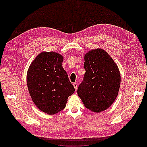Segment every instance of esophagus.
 Masks as SVG:
<instances>
[{"instance_id": "1", "label": "esophagus", "mask_w": 147, "mask_h": 147, "mask_svg": "<svg viewBox=\"0 0 147 147\" xmlns=\"http://www.w3.org/2000/svg\"><path fill=\"white\" fill-rule=\"evenodd\" d=\"M73 85H74V88H75V91H77V87H78V84H77V83H74L73 84Z\"/></svg>"}]
</instances>
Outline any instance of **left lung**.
<instances>
[{
	"label": "left lung",
	"mask_w": 147,
	"mask_h": 147,
	"mask_svg": "<svg viewBox=\"0 0 147 147\" xmlns=\"http://www.w3.org/2000/svg\"><path fill=\"white\" fill-rule=\"evenodd\" d=\"M83 80L77 93L85 107L99 113L112 105L118 96L121 76L116 63L102 49L88 51L84 55Z\"/></svg>",
	"instance_id": "left-lung-1"
}]
</instances>
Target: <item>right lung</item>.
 Listing matches in <instances>:
<instances>
[{
    "label": "right lung",
    "mask_w": 147,
    "mask_h": 147,
    "mask_svg": "<svg viewBox=\"0 0 147 147\" xmlns=\"http://www.w3.org/2000/svg\"><path fill=\"white\" fill-rule=\"evenodd\" d=\"M63 56L55 52H42L30 64L27 84L37 107L48 115L63 110L75 88L62 66Z\"/></svg>",
    "instance_id": "add662e5"
}]
</instances>
